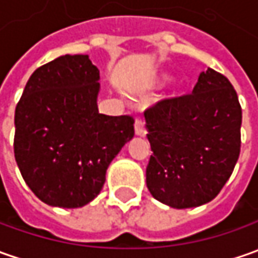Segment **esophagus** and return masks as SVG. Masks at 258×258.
I'll return each instance as SVG.
<instances>
[{"mask_svg":"<svg viewBox=\"0 0 258 258\" xmlns=\"http://www.w3.org/2000/svg\"><path fill=\"white\" fill-rule=\"evenodd\" d=\"M134 130H136V134L137 136H141L144 137L146 136V127H144V121L141 118H136V122H134Z\"/></svg>","mask_w":258,"mask_h":258,"instance_id":"1","label":"esophagus"}]
</instances>
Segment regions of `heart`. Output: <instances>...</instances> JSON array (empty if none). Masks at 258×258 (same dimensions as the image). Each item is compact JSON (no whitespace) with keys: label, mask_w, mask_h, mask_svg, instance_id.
I'll use <instances>...</instances> for the list:
<instances>
[{"label":"heart","mask_w":258,"mask_h":258,"mask_svg":"<svg viewBox=\"0 0 258 258\" xmlns=\"http://www.w3.org/2000/svg\"><path fill=\"white\" fill-rule=\"evenodd\" d=\"M164 81H165V80H164Z\"/></svg>","instance_id":"heart-1"}]
</instances>
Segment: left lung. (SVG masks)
I'll return each mask as SVG.
<instances>
[{"mask_svg":"<svg viewBox=\"0 0 258 258\" xmlns=\"http://www.w3.org/2000/svg\"><path fill=\"white\" fill-rule=\"evenodd\" d=\"M153 156L147 187L173 209L211 201L234 170L241 146V107L234 87L209 68L192 93L165 98L144 112Z\"/></svg>","mask_w":258,"mask_h":258,"instance_id":"left-lung-1","label":"left lung"}]
</instances>
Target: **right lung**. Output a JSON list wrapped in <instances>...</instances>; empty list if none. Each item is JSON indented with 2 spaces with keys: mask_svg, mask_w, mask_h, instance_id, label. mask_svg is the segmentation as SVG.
Segmentation results:
<instances>
[{
  "mask_svg": "<svg viewBox=\"0 0 258 258\" xmlns=\"http://www.w3.org/2000/svg\"><path fill=\"white\" fill-rule=\"evenodd\" d=\"M100 71L88 55H62L37 68L15 108L14 154L24 181L45 204L93 201L105 173L134 137V118L98 112Z\"/></svg>",
  "mask_w": 258,
  "mask_h": 258,
  "instance_id": "right-lung-1",
  "label": "right lung"
}]
</instances>
